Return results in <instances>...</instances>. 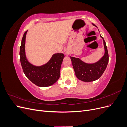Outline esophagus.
I'll use <instances>...</instances> for the list:
<instances>
[{"label": "esophagus", "mask_w": 127, "mask_h": 127, "mask_svg": "<svg viewBox=\"0 0 127 127\" xmlns=\"http://www.w3.org/2000/svg\"><path fill=\"white\" fill-rule=\"evenodd\" d=\"M66 55H67V53H66Z\"/></svg>", "instance_id": "obj_1"}]
</instances>
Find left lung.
Here are the masks:
<instances>
[{"mask_svg":"<svg viewBox=\"0 0 127 127\" xmlns=\"http://www.w3.org/2000/svg\"><path fill=\"white\" fill-rule=\"evenodd\" d=\"M92 24L96 26L93 23ZM100 36L103 40L104 55L97 62L92 64L86 63L78 58L70 57L76 76L83 82H93L100 78L108 64L109 54L106 43L101 34Z\"/></svg>","mask_w":127,"mask_h":127,"instance_id":"obj_1","label":"left lung"}]
</instances>
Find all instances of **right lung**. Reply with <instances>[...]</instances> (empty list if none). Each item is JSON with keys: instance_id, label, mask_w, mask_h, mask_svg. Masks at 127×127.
<instances>
[{"instance_id": "obj_1", "label": "right lung", "mask_w": 127, "mask_h": 127, "mask_svg": "<svg viewBox=\"0 0 127 127\" xmlns=\"http://www.w3.org/2000/svg\"><path fill=\"white\" fill-rule=\"evenodd\" d=\"M28 30L22 37L20 56L21 66L24 74L31 82L40 87H48L55 84L60 77L61 65L64 57L63 53L53 54L48 62L36 66L29 62L25 54V39Z\"/></svg>"}]
</instances>
